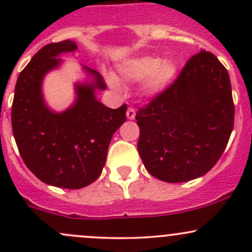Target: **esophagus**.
Here are the masks:
<instances>
[{"label": "esophagus", "instance_id": "esophagus-1", "mask_svg": "<svg viewBox=\"0 0 252 252\" xmlns=\"http://www.w3.org/2000/svg\"><path fill=\"white\" fill-rule=\"evenodd\" d=\"M135 110L131 107L128 108V111H126V118L129 119V121H133L134 118H135Z\"/></svg>", "mask_w": 252, "mask_h": 252}]
</instances>
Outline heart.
<instances>
[{
    "label": "heart",
    "mask_w": 252,
    "mask_h": 252,
    "mask_svg": "<svg viewBox=\"0 0 252 252\" xmlns=\"http://www.w3.org/2000/svg\"><path fill=\"white\" fill-rule=\"evenodd\" d=\"M122 78L126 80L141 83V93L149 97L163 95L175 81L178 75V64L173 60H162L156 56H139L122 63L118 68ZM108 83L118 88L119 83L114 75H108Z\"/></svg>",
    "instance_id": "obj_1"
}]
</instances>
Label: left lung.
<instances>
[{"mask_svg":"<svg viewBox=\"0 0 252 252\" xmlns=\"http://www.w3.org/2000/svg\"><path fill=\"white\" fill-rule=\"evenodd\" d=\"M135 119L138 151L150 174L167 183L202 177L222 156L234 126L227 69L215 55L200 51Z\"/></svg>","mask_w":252,"mask_h":252,"instance_id":"1","label":"left lung"}]
</instances>
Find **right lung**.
<instances>
[{"label": "right lung", "mask_w": 252, "mask_h": 252, "mask_svg": "<svg viewBox=\"0 0 252 252\" xmlns=\"http://www.w3.org/2000/svg\"><path fill=\"white\" fill-rule=\"evenodd\" d=\"M77 48L64 40L37 51L17 79L12 105V129L24 163L41 182L64 189L88 187L100 177L112 136L126 119V105L112 110L96 98V91L107 86L86 65V79L74 84V102L62 112L48 107L44 78L62 65L61 55Z\"/></svg>", "instance_id": "obj_1"}]
</instances>
